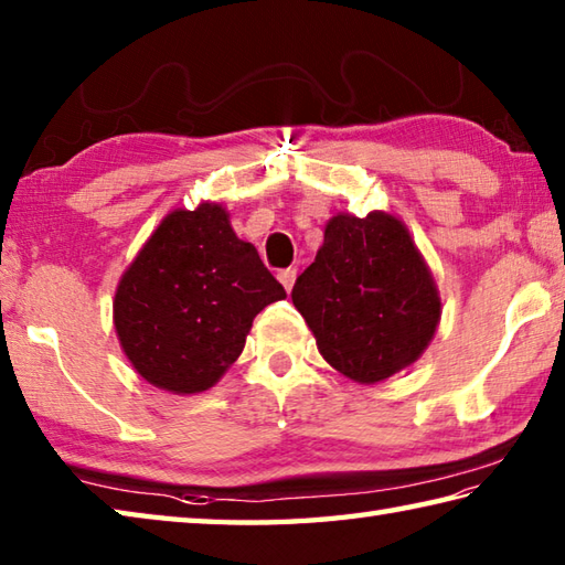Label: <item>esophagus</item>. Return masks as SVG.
Returning a JSON list of instances; mask_svg holds the SVG:
<instances>
[{
  "label": "esophagus",
  "instance_id": "esophagus-1",
  "mask_svg": "<svg viewBox=\"0 0 565 565\" xmlns=\"http://www.w3.org/2000/svg\"><path fill=\"white\" fill-rule=\"evenodd\" d=\"M279 281L284 284L286 291H291L294 289V281H296V269H291V266H289V269H281L279 271Z\"/></svg>",
  "mask_w": 565,
  "mask_h": 565
}]
</instances>
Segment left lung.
<instances>
[{
    "instance_id": "obj_1",
    "label": "left lung",
    "mask_w": 565,
    "mask_h": 565,
    "mask_svg": "<svg viewBox=\"0 0 565 565\" xmlns=\"http://www.w3.org/2000/svg\"><path fill=\"white\" fill-rule=\"evenodd\" d=\"M294 306L318 351L355 383H381L423 355L439 296L405 224L385 212L338 214L294 284Z\"/></svg>"
}]
</instances>
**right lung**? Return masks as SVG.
<instances>
[{
  "instance_id": "right-lung-1",
  "label": "right lung",
  "mask_w": 565,
  "mask_h": 565,
  "mask_svg": "<svg viewBox=\"0 0 565 565\" xmlns=\"http://www.w3.org/2000/svg\"><path fill=\"white\" fill-rule=\"evenodd\" d=\"M286 299L220 204L160 222L118 284L113 318L132 367L178 395L202 393L237 361L254 316Z\"/></svg>"
}]
</instances>
